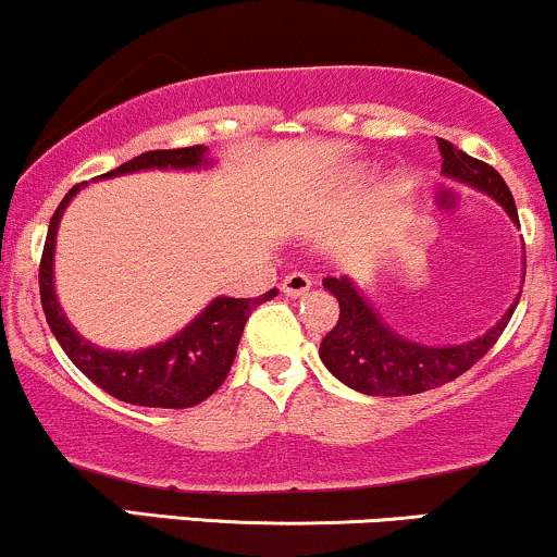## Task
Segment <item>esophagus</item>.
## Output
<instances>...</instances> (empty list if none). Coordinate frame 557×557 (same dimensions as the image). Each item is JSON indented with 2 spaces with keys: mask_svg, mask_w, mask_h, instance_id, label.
I'll return each mask as SVG.
<instances>
[{
  "mask_svg": "<svg viewBox=\"0 0 557 557\" xmlns=\"http://www.w3.org/2000/svg\"><path fill=\"white\" fill-rule=\"evenodd\" d=\"M311 290V277L304 272H290L283 280V293L290 298H304Z\"/></svg>",
  "mask_w": 557,
  "mask_h": 557,
  "instance_id": "34e87169",
  "label": "esophagus"
}]
</instances>
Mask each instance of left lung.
Masks as SVG:
<instances>
[{"mask_svg": "<svg viewBox=\"0 0 557 557\" xmlns=\"http://www.w3.org/2000/svg\"><path fill=\"white\" fill-rule=\"evenodd\" d=\"M438 150L444 158L442 174L447 180L479 189L497 200L512 219V224L521 227L516 200L497 171L486 166L484 161L470 158L468 152L457 150L447 139H438ZM523 272H527V261H523ZM322 285L338 301L341 317L335 327L322 338L320 359L341 383L368 396L423 394L428 388L444 386V383L460 377L497 344L518 307V298H521L516 296L505 314L479 338L451 346H428L396 333L348 274L325 277Z\"/></svg>", "mask_w": 557, "mask_h": 557, "instance_id": "left-lung-1", "label": "left lung"}]
</instances>
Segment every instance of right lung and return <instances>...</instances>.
<instances>
[{
  "label": "right lung",
  "mask_w": 557,
  "mask_h": 557,
  "mask_svg": "<svg viewBox=\"0 0 557 557\" xmlns=\"http://www.w3.org/2000/svg\"><path fill=\"white\" fill-rule=\"evenodd\" d=\"M213 158H209L206 145L180 150H150L137 156L134 161L121 163L119 169L97 176V180H113V176L137 174V171H200L211 169ZM87 182L73 185L58 211L50 219L45 253L39 267V288L41 307H45L47 325L76 364L91 383L121 401H129L137 407H163L182 409L200 405L224 383L232 368V359L237 354L243 327L259 304L277 296V288L267 290L259 298H230L216 296L209 307L200 311L195 320H189L180 333L171 335L161 344L137 348V351H115L102 348L84 338L71 320L65 317L63 307L54 293V243H58V227L65 209Z\"/></svg>",
  "instance_id": "right-lung-1"
}]
</instances>
